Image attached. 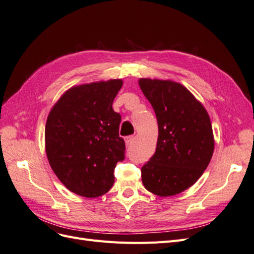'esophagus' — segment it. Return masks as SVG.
Returning a JSON list of instances; mask_svg holds the SVG:
<instances>
[{
  "label": "esophagus",
  "instance_id": "1",
  "mask_svg": "<svg viewBox=\"0 0 254 254\" xmlns=\"http://www.w3.org/2000/svg\"><path fill=\"white\" fill-rule=\"evenodd\" d=\"M133 140H134V136H133V135L126 136V137H125V143H126V146L131 145V143L133 142Z\"/></svg>",
  "mask_w": 254,
  "mask_h": 254
}]
</instances>
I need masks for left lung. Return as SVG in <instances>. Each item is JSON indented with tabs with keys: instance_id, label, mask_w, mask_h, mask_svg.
Here are the masks:
<instances>
[{
	"instance_id": "1",
	"label": "left lung",
	"mask_w": 254,
	"mask_h": 254,
	"mask_svg": "<svg viewBox=\"0 0 254 254\" xmlns=\"http://www.w3.org/2000/svg\"><path fill=\"white\" fill-rule=\"evenodd\" d=\"M140 88L155 110L159 135L156 152L142 167V182L150 193H181L200 178L214 151L210 117L181 83L141 78Z\"/></svg>"
}]
</instances>
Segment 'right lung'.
I'll list each match as a JSON object with an SVG mask.
<instances>
[{
	"mask_svg": "<svg viewBox=\"0 0 254 254\" xmlns=\"http://www.w3.org/2000/svg\"><path fill=\"white\" fill-rule=\"evenodd\" d=\"M122 79L80 84L64 92L45 125V151L64 187L82 197H99L114 183V168L125 158L119 134L121 115L112 104Z\"/></svg>",
	"mask_w": 254,
	"mask_h": 254,
	"instance_id": "obj_1",
	"label": "right lung"
}]
</instances>
